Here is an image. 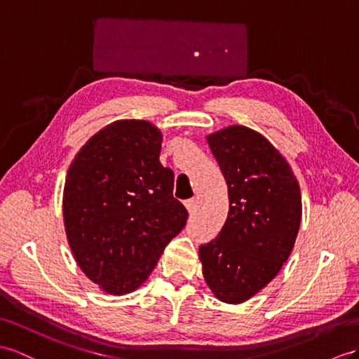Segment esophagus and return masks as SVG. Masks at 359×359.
Returning a JSON list of instances; mask_svg holds the SVG:
<instances>
[{
	"mask_svg": "<svg viewBox=\"0 0 359 359\" xmlns=\"http://www.w3.org/2000/svg\"><path fill=\"white\" fill-rule=\"evenodd\" d=\"M185 206H187V209H188V212L192 215L197 210V200H194V198H191V200H188L187 203H185Z\"/></svg>",
	"mask_w": 359,
	"mask_h": 359,
	"instance_id": "1",
	"label": "esophagus"
}]
</instances>
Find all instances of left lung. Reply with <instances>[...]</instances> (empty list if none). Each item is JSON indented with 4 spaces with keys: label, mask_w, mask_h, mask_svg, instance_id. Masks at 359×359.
<instances>
[{
    "label": "left lung",
    "mask_w": 359,
    "mask_h": 359,
    "mask_svg": "<svg viewBox=\"0 0 359 359\" xmlns=\"http://www.w3.org/2000/svg\"><path fill=\"white\" fill-rule=\"evenodd\" d=\"M206 140L227 183L229 214L198 256L214 296L236 305L287 262L302 219L300 187L287 159L253 128L229 126Z\"/></svg>",
    "instance_id": "left-lung-1"
}]
</instances>
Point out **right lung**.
I'll return each instance as SVG.
<instances>
[{
	"label": "right lung",
	"instance_id": "add662e5",
	"mask_svg": "<svg viewBox=\"0 0 359 359\" xmlns=\"http://www.w3.org/2000/svg\"><path fill=\"white\" fill-rule=\"evenodd\" d=\"M162 133L144 119L101 128L71 162L63 224L74 259L107 294L140 288L165 247L187 224L172 197L174 172L162 167Z\"/></svg>",
	"mask_w": 359,
	"mask_h": 359
}]
</instances>
